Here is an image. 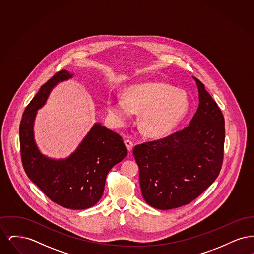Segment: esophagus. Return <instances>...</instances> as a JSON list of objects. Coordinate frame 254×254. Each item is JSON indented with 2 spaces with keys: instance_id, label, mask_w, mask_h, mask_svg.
<instances>
[{
  "instance_id": "34e87169",
  "label": "esophagus",
  "mask_w": 254,
  "mask_h": 254,
  "mask_svg": "<svg viewBox=\"0 0 254 254\" xmlns=\"http://www.w3.org/2000/svg\"><path fill=\"white\" fill-rule=\"evenodd\" d=\"M125 145L127 146L128 151H131L133 148V143L130 140H125Z\"/></svg>"
}]
</instances>
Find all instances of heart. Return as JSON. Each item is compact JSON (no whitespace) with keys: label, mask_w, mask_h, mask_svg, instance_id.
<instances>
[{"label":"heart","mask_w":254,"mask_h":254,"mask_svg":"<svg viewBox=\"0 0 254 254\" xmlns=\"http://www.w3.org/2000/svg\"><path fill=\"white\" fill-rule=\"evenodd\" d=\"M110 122L123 127L131 120L133 112H139V127L143 133L160 138L171 132L186 117L190 98L181 88L148 82L128 86L123 97H110L107 101Z\"/></svg>","instance_id":"obj_1"}]
</instances>
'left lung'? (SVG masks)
Listing matches in <instances>:
<instances>
[{
  "mask_svg": "<svg viewBox=\"0 0 254 254\" xmlns=\"http://www.w3.org/2000/svg\"><path fill=\"white\" fill-rule=\"evenodd\" d=\"M193 79L199 106L190 125L133 149L142 195L148 205L157 209L190 204L215 181L222 168L224 116L204 84Z\"/></svg>",
  "mask_w": 254,
  "mask_h": 254,
  "instance_id": "8db88e82",
  "label": "left lung"
}]
</instances>
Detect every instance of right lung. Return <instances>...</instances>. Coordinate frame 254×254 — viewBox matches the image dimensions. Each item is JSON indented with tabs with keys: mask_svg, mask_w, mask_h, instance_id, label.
<instances>
[{
	"mask_svg": "<svg viewBox=\"0 0 254 254\" xmlns=\"http://www.w3.org/2000/svg\"><path fill=\"white\" fill-rule=\"evenodd\" d=\"M72 76L66 70L56 73L24 109L19 130L21 157L28 178L52 202L85 209L101 199L109 170L127 156V150L118 133L96 123L69 157L55 160L40 152L33 133L37 110L46 104L55 85Z\"/></svg>",
	"mask_w": 254,
	"mask_h": 254,
	"instance_id": "add662e5",
	"label": "right lung"
}]
</instances>
